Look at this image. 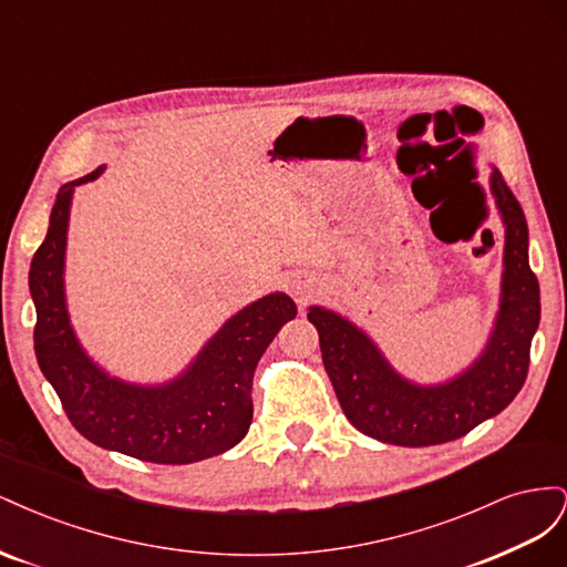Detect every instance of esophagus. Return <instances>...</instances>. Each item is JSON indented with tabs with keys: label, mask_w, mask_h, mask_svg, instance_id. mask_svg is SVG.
Wrapping results in <instances>:
<instances>
[{
	"label": "esophagus",
	"mask_w": 567,
	"mask_h": 567,
	"mask_svg": "<svg viewBox=\"0 0 567 567\" xmlns=\"http://www.w3.org/2000/svg\"><path fill=\"white\" fill-rule=\"evenodd\" d=\"M293 296H296V300H298L300 305H305L307 300L312 298V288H307L305 284H296V286H293Z\"/></svg>",
	"instance_id": "1"
}]
</instances>
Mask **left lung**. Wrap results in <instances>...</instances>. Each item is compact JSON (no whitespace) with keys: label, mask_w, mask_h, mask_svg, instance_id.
Returning <instances> with one entry per match:
<instances>
[{"label":"left lung","mask_w":567,"mask_h":567,"mask_svg":"<svg viewBox=\"0 0 567 567\" xmlns=\"http://www.w3.org/2000/svg\"><path fill=\"white\" fill-rule=\"evenodd\" d=\"M489 192L504 221L499 312L483 352L461 373L433 385L409 381L348 317L319 305L307 312L342 414L359 433L400 447H431L471 433L520 392L539 326V284L529 269L523 208L496 167Z\"/></svg>","instance_id":"obj_1"}]
</instances>
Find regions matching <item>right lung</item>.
Listing matches in <instances>:
<instances>
[{"mask_svg":"<svg viewBox=\"0 0 567 567\" xmlns=\"http://www.w3.org/2000/svg\"><path fill=\"white\" fill-rule=\"evenodd\" d=\"M56 194L49 229L32 257L28 284L38 310L35 354L78 433L96 447L151 463H194L231 450L252 421V375L262 352L298 307L269 293L231 315L175 379L156 385L123 381L80 346L65 302V246L75 186Z\"/></svg>","mask_w":567,"mask_h":567,"instance_id":"right-lung-1","label":"right lung"}]
</instances>
